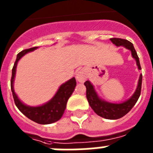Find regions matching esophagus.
<instances>
[{"label":"esophagus","instance_id":"obj_1","mask_svg":"<svg viewBox=\"0 0 153 153\" xmlns=\"http://www.w3.org/2000/svg\"><path fill=\"white\" fill-rule=\"evenodd\" d=\"M86 79V74L84 73L82 71H78L76 74V79L77 81H79V82H83Z\"/></svg>","mask_w":153,"mask_h":153}]
</instances>
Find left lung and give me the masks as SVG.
<instances>
[{
    "instance_id": "left-lung-1",
    "label": "left lung",
    "mask_w": 153,
    "mask_h": 153,
    "mask_svg": "<svg viewBox=\"0 0 153 153\" xmlns=\"http://www.w3.org/2000/svg\"><path fill=\"white\" fill-rule=\"evenodd\" d=\"M110 41L117 47H124L131 51L132 56L136 60L138 70H141L139 58L137 54L133 44L131 42L124 39L120 38H111ZM141 83H142V74H140V78L138 80V84L135 92L128 100L121 102V103H112L102 100V98L98 95L94 87L90 81L85 82L84 85L86 87V98L88 100L89 104L93 110L98 114V116L103 118L110 119V120H116L124 117L130 111L131 109L137 103L138 98L140 95L141 91Z\"/></svg>"
}]
</instances>
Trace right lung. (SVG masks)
Masks as SVG:
<instances>
[{
    "instance_id": "right-lung-1",
    "label": "right lung",
    "mask_w": 153,
    "mask_h": 153,
    "mask_svg": "<svg viewBox=\"0 0 153 153\" xmlns=\"http://www.w3.org/2000/svg\"><path fill=\"white\" fill-rule=\"evenodd\" d=\"M38 48V47H34L32 48L26 49L20 51L16 56V59L14 63L13 68L12 70V79H11V90L13 92V96L14 98V102L19 110L24 115L27 117L30 120L35 121L38 124L42 125H48V124L54 123L55 121H59L62 117V114L64 113L67 102L69 98L71 96L72 93L74 92V88L76 86V80L72 78L70 80L62 83L58 89L57 92L55 93L51 100L46 102L45 104L38 106H30L23 103L18 98L16 94L14 91V79L16 71V66L19 60L30 51H33Z\"/></svg>"
}]
</instances>
